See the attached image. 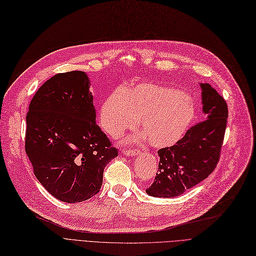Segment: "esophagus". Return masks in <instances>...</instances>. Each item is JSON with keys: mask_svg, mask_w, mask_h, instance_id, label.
I'll use <instances>...</instances> for the list:
<instances>
[{"mask_svg": "<svg viewBox=\"0 0 256 256\" xmlns=\"http://www.w3.org/2000/svg\"><path fill=\"white\" fill-rule=\"evenodd\" d=\"M123 153H124V155H126V156H130V157H133V156H135L136 155V150H123Z\"/></svg>", "mask_w": 256, "mask_h": 256, "instance_id": "34e87169", "label": "esophagus"}]
</instances>
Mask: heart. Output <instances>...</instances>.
Masks as SVG:
<instances>
[{
  "mask_svg": "<svg viewBox=\"0 0 256 256\" xmlns=\"http://www.w3.org/2000/svg\"><path fill=\"white\" fill-rule=\"evenodd\" d=\"M139 117L150 144L164 148L176 144L184 135L193 120L194 108L180 92L141 83L112 94L100 110L101 126L114 137L133 128Z\"/></svg>",
  "mask_w": 256,
  "mask_h": 256,
  "instance_id": "1",
  "label": "heart"
}]
</instances>
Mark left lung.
Segmentation results:
<instances>
[{
    "mask_svg": "<svg viewBox=\"0 0 256 256\" xmlns=\"http://www.w3.org/2000/svg\"><path fill=\"white\" fill-rule=\"evenodd\" d=\"M202 112L206 119L188 128L177 142L158 150L159 164L146 193L176 197L209 176L218 164L228 120V106L210 84L200 83Z\"/></svg>",
    "mask_w": 256,
    "mask_h": 256,
    "instance_id": "8db88e82",
    "label": "left lung"
}]
</instances>
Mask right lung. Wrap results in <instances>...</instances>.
Returning <instances> with one entry per match:
<instances>
[{
	"mask_svg": "<svg viewBox=\"0 0 256 256\" xmlns=\"http://www.w3.org/2000/svg\"><path fill=\"white\" fill-rule=\"evenodd\" d=\"M25 150L40 184L56 200L81 202L101 188L118 150L96 123L84 72L56 74L36 90L26 115Z\"/></svg>",
	"mask_w": 256,
	"mask_h": 256,
	"instance_id": "right-lung-1",
	"label": "right lung"
}]
</instances>
